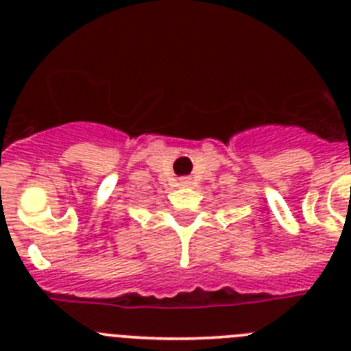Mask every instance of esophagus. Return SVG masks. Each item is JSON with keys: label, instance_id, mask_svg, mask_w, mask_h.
I'll return each mask as SVG.
<instances>
[{"label": "esophagus", "instance_id": "1", "mask_svg": "<svg viewBox=\"0 0 351 351\" xmlns=\"http://www.w3.org/2000/svg\"><path fill=\"white\" fill-rule=\"evenodd\" d=\"M179 182H181V186H184V188H186V186L191 184V179L190 178H181V181H179Z\"/></svg>", "mask_w": 351, "mask_h": 351}]
</instances>
